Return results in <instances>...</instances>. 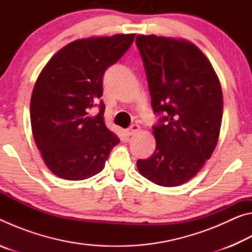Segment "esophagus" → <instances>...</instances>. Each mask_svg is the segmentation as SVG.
Returning <instances> with one entry per match:
<instances>
[{"instance_id":"obj_1","label":"esophagus","mask_w":252,"mask_h":252,"mask_svg":"<svg viewBox=\"0 0 252 252\" xmlns=\"http://www.w3.org/2000/svg\"><path fill=\"white\" fill-rule=\"evenodd\" d=\"M140 131V126H138V125H133V126H131L129 129L126 130V134L127 135H133V134H135V133H138V132Z\"/></svg>"}]
</instances>
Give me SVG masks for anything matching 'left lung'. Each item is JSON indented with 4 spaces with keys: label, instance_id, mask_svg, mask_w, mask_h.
<instances>
[{
    "label": "left lung",
    "instance_id": "8db88e82",
    "mask_svg": "<svg viewBox=\"0 0 252 252\" xmlns=\"http://www.w3.org/2000/svg\"><path fill=\"white\" fill-rule=\"evenodd\" d=\"M151 105L160 118L153 126L156 150L138 160L141 176L162 187L192 179L218 143L223 96L218 75L197 45L174 37L136 35Z\"/></svg>",
    "mask_w": 252,
    "mask_h": 252
}]
</instances>
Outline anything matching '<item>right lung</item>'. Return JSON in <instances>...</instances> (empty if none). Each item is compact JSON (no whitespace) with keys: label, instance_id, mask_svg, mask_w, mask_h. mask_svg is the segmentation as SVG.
Segmentation results:
<instances>
[{"label":"right lung","instance_id":"add662e5","mask_svg":"<svg viewBox=\"0 0 252 252\" xmlns=\"http://www.w3.org/2000/svg\"><path fill=\"white\" fill-rule=\"evenodd\" d=\"M135 34L79 39L59 50L34 84L30 117L34 141L46 167L65 180L101 172L120 139L104 122L105 70L133 43Z\"/></svg>","mask_w":252,"mask_h":252}]
</instances>
